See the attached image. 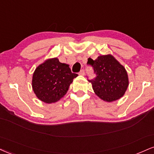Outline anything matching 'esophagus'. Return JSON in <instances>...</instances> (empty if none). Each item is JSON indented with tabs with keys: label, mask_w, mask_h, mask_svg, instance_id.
<instances>
[{
	"label": "esophagus",
	"mask_w": 154,
	"mask_h": 154,
	"mask_svg": "<svg viewBox=\"0 0 154 154\" xmlns=\"http://www.w3.org/2000/svg\"><path fill=\"white\" fill-rule=\"evenodd\" d=\"M85 70H84V69H82L80 72H79V75H85Z\"/></svg>",
	"instance_id": "1"
}]
</instances>
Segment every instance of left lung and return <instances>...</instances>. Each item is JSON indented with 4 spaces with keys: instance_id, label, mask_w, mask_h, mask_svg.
<instances>
[{
    "instance_id": "8db88e82",
    "label": "left lung",
    "mask_w": 154,
    "mask_h": 154,
    "mask_svg": "<svg viewBox=\"0 0 154 154\" xmlns=\"http://www.w3.org/2000/svg\"><path fill=\"white\" fill-rule=\"evenodd\" d=\"M87 64L92 66L95 75L88 81L98 97L107 102L123 97L128 86L127 72L113 57L102 55L95 60L89 58Z\"/></svg>"
}]
</instances>
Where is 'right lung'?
<instances>
[{
  "label": "right lung",
  "mask_w": 154,
  "mask_h": 154,
  "mask_svg": "<svg viewBox=\"0 0 154 154\" xmlns=\"http://www.w3.org/2000/svg\"><path fill=\"white\" fill-rule=\"evenodd\" d=\"M77 76L72 73L69 65L61 63L57 58L48 59L35 70L32 88L42 101L55 103L65 95L73 79Z\"/></svg>",
  "instance_id": "1"
}]
</instances>
